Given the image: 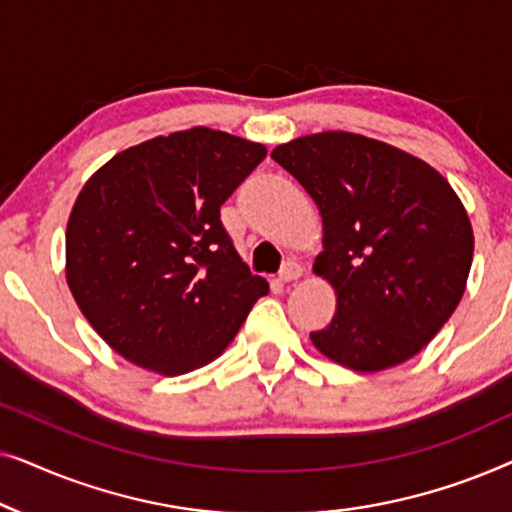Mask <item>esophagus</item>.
<instances>
[{"mask_svg": "<svg viewBox=\"0 0 512 512\" xmlns=\"http://www.w3.org/2000/svg\"><path fill=\"white\" fill-rule=\"evenodd\" d=\"M300 277H303V268H300V265L293 263V261L284 263L282 272H279V282H284V284L296 282V279H300Z\"/></svg>", "mask_w": 512, "mask_h": 512, "instance_id": "1", "label": "esophagus"}]
</instances>
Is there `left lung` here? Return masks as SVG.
Listing matches in <instances>:
<instances>
[{
	"mask_svg": "<svg viewBox=\"0 0 512 512\" xmlns=\"http://www.w3.org/2000/svg\"><path fill=\"white\" fill-rule=\"evenodd\" d=\"M272 160L317 202L324 251L314 272L338 310L314 347L340 366L375 373L412 359L464 296L473 228L445 177L410 153L352 132L277 146Z\"/></svg>",
	"mask_w": 512,
	"mask_h": 512,
	"instance_id": "8db88e82",
	"label": "left lung"
}]
</instances>
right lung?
I'll use <instances>...</instances> for the list:
<instances>
[{
	"label": "right lung",
	"mask_w": 512,
	"mask_h": 512,
	"mask_svg": "<svg viewBox=\"0 0 512 512\" xmlns=\"http://www.w3.org/2000/svg\"><path fill=\"white\" fill-rule=\"evenodd\" d=\"M265 153L191 128L118 153L86 181L67 223V284L90 326L135 366H207L268 296L221 223V205Z\"/></svg>",
	"instance_id": "obj_1"
}]
</instances>
